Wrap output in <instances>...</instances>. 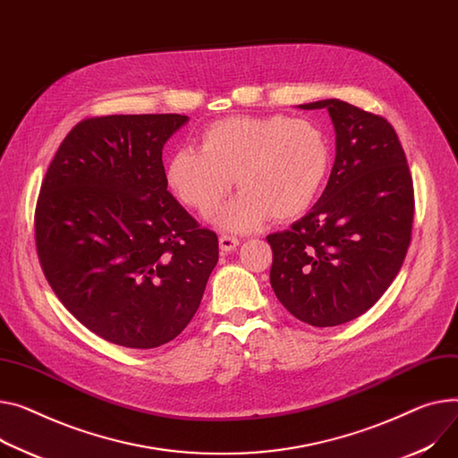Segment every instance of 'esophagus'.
Returning <instances> with one entry per match:
<instances>
[{
    "mask_svg": "<svg viewBox=\"0 0 458 458\" xmlns=\"http://www.w3.org/2000/svg\"><path fill=\"white\" fill-rule=\"evenodd\" d=\"M219 247H221L223 252H232V250H235L239 247V239L233 237V235H225L223 233L219 237Z\"/></svg>",
    "mask_w": 458,
    "mask_h": 458,
    "instance_id": "obj_1",
    "label": "esophagus"
}]
</instances>
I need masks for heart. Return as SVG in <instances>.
<instances>
[{
  "mask_svg": "<svg viewBox=\"0 0 458 458\" xmlns=\"http://www.w3.org/2000/svg\"><path fill=\"white\" fill-rule=\"evenodd\" d=\"M331 165L326 132L310 119L233 115L206 127L200 148H180L165 164L171 191L191 208H216L233 186L241 193L209 213L232 232H249L268 217L289 221L318 197Z\"/></svg>",
  "mask_w": 458,
  "mask_h": 458,
  "instance_id": "heart-1",
  "label": "heart"
}]
</instances>
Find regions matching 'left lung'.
Here are the masks:
<instances>
[{"label":"left lung","mask_w":458,"mask_h":458,"mask_svg":"<svg viewBox=\"0 0 458 458\" xmlns=\"http://www.w3.org/2000/svg\"><path fill=\"white\" fill-rule=\"evenodd\" d=\"M298 108L329 112L335 164L306 216L267 235L270 285L293 317L329 327L369 311L400 272L412 232V178L386 119L341 99Z\"/></svg>","instance_id":"left-lung-1"}]
</instances>
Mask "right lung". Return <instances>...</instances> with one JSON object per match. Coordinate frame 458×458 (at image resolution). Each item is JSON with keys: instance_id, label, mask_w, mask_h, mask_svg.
Listing matches in <instances>:
<instances>
[{"instance_id": "obj_1", "label": "right lung", "mask_w": 458, "mask_h": 458, "mask_svg": "<svg viewBox=\"0 0 458 458\" xmlns=\"http://www.w3.org/2000/svg\"><path fill=\"white\" fill-rule=\"evenodd\" d=\"M180 114L91 117L60 143L35 216L38 259L64 308L101 339L158 348L195 317L217 235L167 191Z\"/></svg>"}]
</instances>
